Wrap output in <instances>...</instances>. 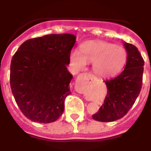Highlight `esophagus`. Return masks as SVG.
Wrapping results in <instances>:
<instances>
[{
  "mask_svg": "<svg viewBox=\"0 0 151 151\" xmlns=\"http://www.w3.org/2000/svg\"><path fill=\"white\" fill-rule=\"evenodd\" d=\"M84 76H85V78H86V81H88V80H90V78L91 79V78H92V75L91 74H90V73H85V74H84Z\"/></svg>",
  "mask_w": 151,
  "mask_h": 151,
  "instance_id": "1",
  "label": "esophagus"
}]
</instances>
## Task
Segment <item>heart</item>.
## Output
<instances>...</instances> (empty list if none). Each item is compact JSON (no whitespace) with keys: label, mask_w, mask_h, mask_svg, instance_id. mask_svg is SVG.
Instances as JSON below:
<instances>
[{"label":"heart","mask_w":151,"mask_h":151,"mask_svg":"<svg viewBox=\"0 0 151 151\" xmlns=\"http://www.w3.org/2000/svg\"><path fill=\"white\" fill-rule=\"evenodd\" d=\"M127 52L123 47L103 41H88L82 44L80 51L70 54V61L75 69L82 70L88 63H93L94 73L101 76H111L125 66Z\"/></svg>","instance_id":"1"}]
</instances>
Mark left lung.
<instances>
[{
  "mask_svg": "<svg viewBox=\"0 0 151 151\" xmlns=\"http://www.w3.org/2000/svg\"><path fill=\"white\" fill-rule=\"evenodd\" d=\"M127 61L121 74L105 80L107 93L104 102L93 119L99 122H113L129 112L139 95L142 86L145 61L138 48L132 44H124Z\"/></svg>",
  "mask_w": 151,
  "mask_h": 151,
  "instance_id": "1",
  "label": "left lung"
}]
</instances>
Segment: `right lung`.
Returning <instances> with one entry per match:
<instances>
[{
  "label": "right lung",
  "mask_w": 151,
  "mask_h": 151,
  "mask_svg": "<svg viewBox=\"0 0 151 151\" xmlns=\"http://www.w3.org/2000/svg\"><path fill=\"white\" fill-rule=\"evenodd\" d=\"M76 36L52 34L20 45L10 64V82L22 113L35 122H55L64 111L73 76L68 72Z\"/></svg>",
  "instance_id": "obj_1"
}]
</instances>
